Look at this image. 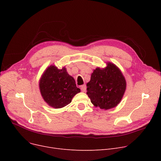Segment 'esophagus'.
<instances>
[{"mask_svg":"<svg viewBox=\"0 0 161 161\" xmlns=\"http://www.w3.org/2000/svg\"><path fill=\"white\" fill-rule=\"evenodd\" d=\"M80 89H81V91L82 92H85L86 90V85H82L80 86Z\"/></svg>","mask_w":161,"mask_h":161,"instance_id":"esophagus-1","label":"esophagus"}]
</instances>
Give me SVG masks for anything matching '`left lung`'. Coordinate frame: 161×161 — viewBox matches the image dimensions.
I'll return each mask as SVG.
<instances>
[{"label": "left lung", "instance_id": "8db88e82", "mask_svg": "<svg viewBox=\"0 0 161 161\" xmlns=\"http://www.w3.org/2000/svg\"><path fill=\"white\" fill-rule=\"evenodd\" d=\"M87 87L91 103L101 109H108L120 103L126 89V81L120 70L108 63L104 69L94 70Z\"/></svg>", "mask_w": 161, "mask_h": 161}]
</instances>
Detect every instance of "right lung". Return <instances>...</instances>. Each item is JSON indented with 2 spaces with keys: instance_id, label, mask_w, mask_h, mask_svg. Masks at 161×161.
Listing matches in <instances>:
<instances>
[{
  "instance_id": "add662e5",
  "label": "right lung",
  "mask_w": 161,
  "mask_h": 161,
  "mask_svg": "<svg viewBox=\"0 0 161 161\" xmlns=\"http://www.w3.org/2000/svg\"><path fill=\"white\" fill-rule=\"evenodd\" d=\"M39 86L44 100L54 108H61L70 104L74 95L80 92L64 67L59 70L53 65L42 75Z\"/></svg>"
}]
</instances>
